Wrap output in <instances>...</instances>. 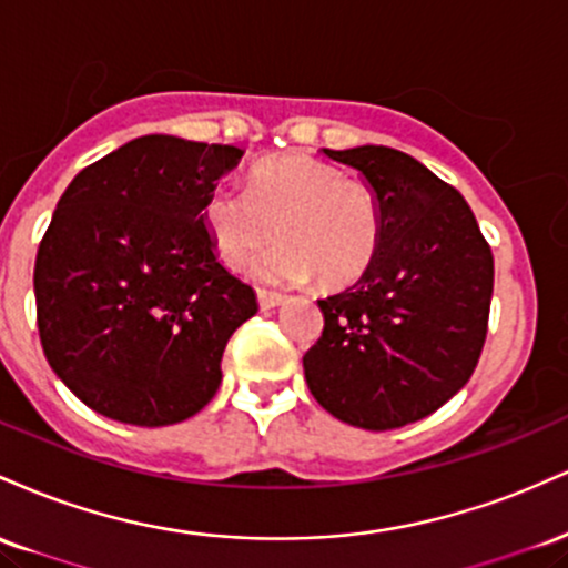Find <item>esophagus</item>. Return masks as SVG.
Instances as JSON below:
<instances>
[{"mask_svg":"<svg viewBox=\"0 0 568 568\" xmlns=\"http://www.w3.org/2000/svg\"><path fill=\"white\" fill-rule=\"evenodd\" d=\"M285 302L283 293H272V291H258V306L262 310H275V306H280Z\"/></svg>","mask_w":568,"mask_h":568,"instance_id":"esophagus-1","label":"esophagus"}]
</instances>
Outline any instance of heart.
<instances>
[{"label":"heart","instance_id":"heart-1","mask_svg":"<svg viewBox=\"0 0 568 568\" xmlns=\"http://www.w3.org/2000/svg\"><path fill=\"white\" fill-rule=\"evenodd\" d=\"M213 247L240 266L275 232L283 243L253 258L262 283L296 285L317 275L325 288L355 283L382 243V202L366 181L310 154H285L253 168L245 189L219 184L202 207Z\"/></svg>","mask_w":568,"mask_h":568}]
</instances>
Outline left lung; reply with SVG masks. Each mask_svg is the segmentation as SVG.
I'll use <instances>...</instances> for the list:
<instances>
[{
  "instance_id": "1",
  "label": "left lung",
  "mask_w": 568,
  "mask_h": 568,
  "mask_svg": "<svg viewBox=\"0 0 568 568\" xmlns=\"http://www.w3.org/2000/svg\"><path fill=\"white\" fill-rule=\"evenodd\" d=\"M323 152L363 173L384 224L363 277L317 302L325 325L304 355L306 387L336 419L382 433L425 419L473 376L494 256L465 197L419 160L389 146Z\"/></svg>"
}]
</instances>
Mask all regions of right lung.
Here are the masks:
<instances>
[{
	"label": "right lung",
	"instance_id": "1",
	"mask_svg": "<svg viewBox=\"0 0 568 568\" xmlns=\"http://www.w3.org/2000/svg\"><path fill=\"white\" fill-rule=\"evenodd\" d=\"M243 149L141 135L74 175L34 264L37 325L58 379L122 425L211 403L256 293L216 258L202 207Z\"/></svg>",
	"mask_w": 568,
	"mask_h": 568
}]
</instances>
